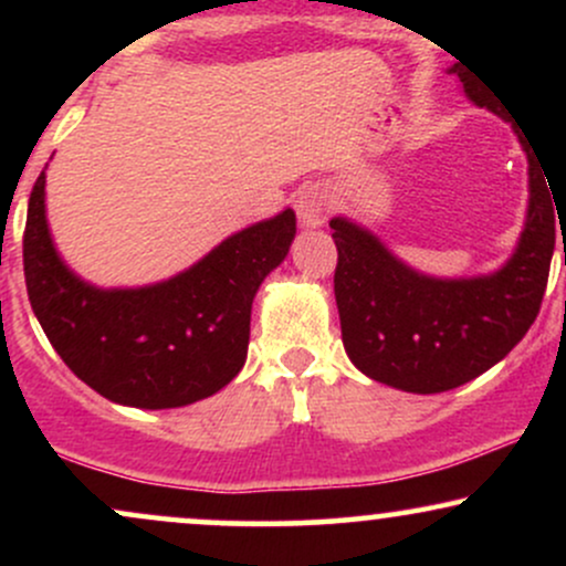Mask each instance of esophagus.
Wrapping results in <instances>:
<instances>
[{
  "label": "esophagus",
  "mask_w": 566,
  "mask_h": 566,
  "mask_svg": "<svg viewBox=\"0 0 566 566\" xmlns=\"http://www.w3.org/2000/svg\"><path fill=\"white\" fill-rule=\"evenodd\" d=\"M329 205H333V197H329L327 186H322V184L303 186L301 191H297V199H295L297 220H301L305 229H319V226L324 223V218H327Z\"/></svg>",
  "instance_id": "34e87169"
}]
</instances>
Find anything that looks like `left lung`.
<instances>
[{
	"mask_svg": "<svg viewBox=\"0 0 566 566\" xmlns=\"http://www.w3.org/2000/svg\"><path fill=\"white\" fill-rule=\"evenodd\" d=\"M458 76L476 106L511 122L497 101L469 76ZM524 151L530 157L527 226L518 250L492 276L447 282L415 274L373 233L343 218L329 220L343 346L369 378L412 394L450 391L497 365L527 335L548 284L558 210L548 178L537 175L530 143Z\"/></svg>",
	"mask_w": 566,
	"mask_h": 566,
	"instance_id": "obj_1",
	"label": "left lung"
}]
</instances>
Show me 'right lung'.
Returning <instances> with one entry per match:
<instances>
[{"label": "right lung", "mask_w": 566, "mask_h": 566, "mask_svg": "<svg viewBox=\"0 0 566 566\" xmlns=\"http://www.w3.org/2000/svg\"><path fill=\"white\" fill-rule=\"evenodd\" d=\"M295 212L233 233L170 282L95 290L57 258L44 170L29 199L23 271L31 308L66 367L93 391L143 409L184 407L233 380L247 359L252 297L287 255Z\"/></svg>", "instance_id": "1"}]
</instances>
